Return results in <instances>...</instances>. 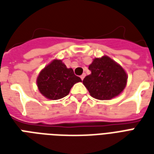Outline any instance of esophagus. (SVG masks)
Segmentation results:
<instances>
[{
  "mask_svg": "<svg viewBox=\"0 0 154 154\" xmlns=\"http://www.w3.org/2000/svg\"><path fill=\"white\" fill-rule=\"evenodd\" d=\"M85 76H86V74H85V73H83V74H82V76H81V79H82V80H83V79H84V77H85Z\"/></svg>",
  "mask_w": 154,
  "mask_h": 154,
  "instance_id": "1",
  "label": "esophagus"
}]
</instances>
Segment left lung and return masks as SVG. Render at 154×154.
<instances>
[{"label":"left lung","mask_w":154,"mask_h":154,"mask_svg":"<svg viewBox=\"0 0 154 154\" xmlns=\"http://www.w3.org/2000/svg\"><path fill=\"white\" fill-rule=\"evenodd\" d=\"M89 70L91 73L82 82L94 98L110 100L125 89L128 78L125 72L109 57L95 58Z\"/></svg>","instance_id":"1"}]
</instances>
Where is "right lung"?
I'll return each instance as SVG.
<instances>
[{
	"mask_svg": "<svg viewBox=\"0 0 154 154\" xmlns=\"http://www.w3.org/2000/svg\"><path fill=\"white\" fill-rule=\"evenodd\" d=\"M82 82L72 68L61 60H54L41 71L37 85L41 94L50 100H58L68 95L74 84Z\"/></svg>",
	"mask_w": 154,
	"mask_h": 154,
	"instance_id": "1",
	"label": "right lung"
}]
</instances>
